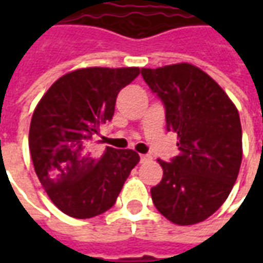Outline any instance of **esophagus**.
I'll use <instances>...</instances> for the list:
<instances>
[{"instance_id": "34e87169", "label": "esophagus", "mask_w": 263, "mask_h": 263, "mask_svg": "<svg viewBox=\"0 0 263 263\" xmlns=\"http://www.w3.org/2000/svg\"><path fill=\"white\" fill-rule=\"evenodd\" d=\"M148 160H151L149 155H141V162H148Z\"/></svg>"}]
</instances>
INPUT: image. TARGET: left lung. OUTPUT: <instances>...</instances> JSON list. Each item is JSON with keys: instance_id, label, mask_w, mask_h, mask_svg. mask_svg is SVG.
<instances>
[{"instance_id": "1", "label": "left lung", "mask_w": 263, "mask_h": 263, "mask_svg": "<svg viewBox=\"0 0 263 263\" xmlns=\"http://www.w3.org/2000/svg\"><path fill=\"white\" fill-rule=\"evenodd\" d=\"M149 88L165 105L166 128L179 138V155L151 189L155 207L177 226L214 214L231 193L242 160L237 107L207 73L190 63L142 69Z\"/></svg>"}]
</instances>
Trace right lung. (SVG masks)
<instances>
[{
	"instance_id": "1",
	"label": "right lung",
	"mask_w": 263,
	"mask_h": 263,
	"mask_svg": "<svg viewBox=\"0 0 263 263\" xmlns=\"http://www.w3.org/2000/svg\"><path fill=\"white\" fill-rule=\"evenodd\" d=\"M138 67H87L62 76L33 111L29 151L39 182L52 203L74 218H91L117 201L139 162L132 149L88 145L100 126L112 120L118 92L137 79Z\"/></svg>"
}]
</instances>
